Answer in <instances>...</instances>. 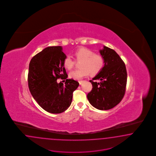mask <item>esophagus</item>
Listing matches in <instances>:
<instances>
[{
  "label": "esophagus",
  "instance_id": "1",
  "mask_svg": "<svg viewBox=\"0 0 156 156\" xmlns=\"http://www.w3.org/2000/svg\"><path fill=\"white\" fill-rule=\"evenodd\" d=\"M83 82H84V80H79V83H80V85H81Z\"/></svg>",
  "mask_w": 156,
  "mask_h": 156
}]
</instances>
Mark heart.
<instances>
[{"mask_svg": "<svg viewBox=\"0 0 156 156\" xmlns=\"http://www.w3.org/2000/svg\"><path fill=\"white\" fill-rule=\"evenodd\" d=\"M77 61H82L80 63V69L71 71L70 77L76 80L86 77L91 74L94 76L99 73L105 65V58L99 54L94 52L86 47H81L77 49L74 53ZM63 65L68 70H71L75 65V61L69 55H67L63 60Z\"/></svg>", "mask_w": 156, "mask_h": 156, "instance_id": "b5f03b06", "label": "heart"}]
</instances>
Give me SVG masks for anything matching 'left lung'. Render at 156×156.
<instances>
[{"label": "left lung", "mask_w": 156, "mask_h": 156, "mask_svg": "<svg viewBox=\"0 0 156 156\" xmlns=\"http://www.w3.org/2000/svg\"><path fill=\"white\" fill-rule=\"evenodd\" d=\"M100 53L105 58V65L101 71L90 80L93 88L87 97L96 109L107 110L117 105L123 98L127 72L125 63L114 50L104 46ZM94 80L101 82L97 83Z\"/></svg>", "instance_id": "obj_1"}]
</instances>
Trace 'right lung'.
I'll use <instances>...</instances> for the list:
<instances>
[{"label": "right lung", "instance_id": "add662e5", "mask_svg": "<svg viewBox=\"0 0 156 156\" xmlns=\"http://www.w3.org/2000/svg\"><path fill=\"white\" fill-rule=\"evenodd\" d=\"M66 57L61 46H51L36 54L29 64L30 91L39 105L50 113H61L68 109L79 86L78 82L67 79L63 65ZM59 78L66 80L65 85L57 82Z\"/></svg>", "mask_w": 156, "mask_h": 156}]
</instances>
